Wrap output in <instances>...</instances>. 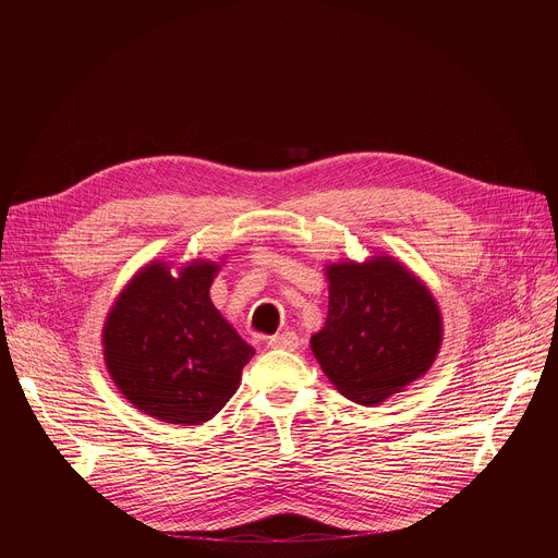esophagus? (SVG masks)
Masks as SVG:
<instances>
[{
    "mask_svg": "<svg viewBox=\"0 0 558 558\" xmlns=\"http://www.w3.org/2000/svg\"><path fill=\"white\" fill-rule=\"evenodd\" d=\"M267 347L269 349H282V351H295L298 349V336L293 331H284V333L271 336Z\"/></svg>",
    "mask_w": 558,
    "mask_h": 558,
    "instance_id": "34e87169",
    "label": "esophagus"
}]
</instances>
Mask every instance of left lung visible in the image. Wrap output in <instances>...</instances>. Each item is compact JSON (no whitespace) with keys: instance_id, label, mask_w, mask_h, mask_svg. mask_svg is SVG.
<instances>
[{"instance_id":"obj_1","label":"left lung","mask_w":558,"mask_h":558,"mask_svg":"<svg viewBox=\"0 0 558 558\" xmlns=\"http://www.w3.org/2000/svg\"><path fill=\"white\" fill-rule=\"evenodd\" d=\"M329 313L311 351L351 402L371 407L422 377L441 344L430 291L388 256L327 267Z\"/></svg>"}]
</instances>
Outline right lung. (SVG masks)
I'll return each instance as SVG.
<instances>
[{
    "instance_id": "1",
    "label": "right lung",
    "mask_w": 558,
    "mask_h": 558,
    "mask_svg": "<svg viewBox=\"0 0 558 558\" xmlns=\"http://www.w3.org/2000/svg\"><path fill=\"white\" fill-rule=\"evenodd\" d=\"M214 263L181 278L145 267L119 295L104 327L108 371L138 411L168 424L211 420L241 384L254 349L209 300Z\"/></svg>"
}]
</instances>
